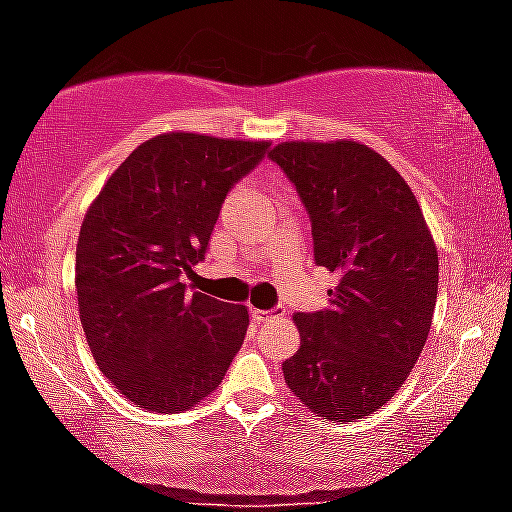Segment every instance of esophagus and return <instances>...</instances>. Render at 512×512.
I'll list each match as a JSON object with an SVG mask.
<instances>
[{"label": "esophagus", "instance_id": "1", "mask_svg": "<svg viewBox=\"0 0 512 512\" xmlns=\"http://www.w3.org/2000/svg\"><path fill=\"white\" fill-rule=\"evenodd\" d=\"M250 312H252V317L257 319V322H269V319L283 315L281 307H274V310H257V307H252Z\"/></svg>", "mask_w": 512, "mask_h": 512}]
</instances>
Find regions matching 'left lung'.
I'll list each match as a JSON object with an SVG mask.
<instances>
[{"instance_id":"8db88e82","label":"left lung","mask_w":512,"mask_h":512,"mask_svg":"<svg viewBox=\"0 0 512 512\" xmlns=\"http://www.w3.org/2000/svg\"><path fill=\"white\" fill-rule=\"evenodd\" d=\"M283 169L310 214L317 267L338 276L329 307L298 312L288 389L317 417L377 412L415 367L439 293V255L405 178L355 140L281 143Z\"/></svg>"}]
</instances>
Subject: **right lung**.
Returning <instances> with one entry per match:
<instances>
[{
  "mask_svg": "<svg viewBox=\"0 0 512 512\" xmlns=\"http://www.w3.org/2000/svg\"><path fill=\"white\" fill-rule=\"evenodd\" d=\"M269 143L162 133L95 197L76 248L80 324L102 374L138 408L181 412L209 396L243 346L245 305L190 293L229 190Z\"/></svg>",
  "mask_w": 512,
  "mask_h": 512,
  "instance_id": "right-lung-1",
  "label": "right lung"
}]
</instances>
